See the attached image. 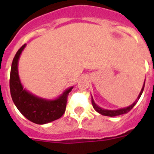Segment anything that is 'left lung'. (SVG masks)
Segmentation results:
<instances>
[{"instance_id":"obj_1","label":"left lung","mask_w":154,"mask_h":154,"mask_svg":"<svg viewBox=\"0 0 154 154\" xmlns=\"http://www.w3.org/2000/svg\"><path fill=\"white\" fill-rule=\"evenodd\" d=\"M144 85H145V82H143V85L142 89H141L140 92L139 94L138 97L136 99V101L131 104L130 106L127 107H124V108H120V109H113V110H111V109H103L101 108L100 106H99L95 101H94L93 98L92 96H91V99H92V106H93L94 109L96 110V112L100 113L101 115L103 116H110V117H112V116H119V115H123V114L125 113H127L128 112H130V110L133 108V106L137 104V103L138 102V100L140 99V98L141 95H142L143 92V89H144Z\"/></svg>"}]
</instances>
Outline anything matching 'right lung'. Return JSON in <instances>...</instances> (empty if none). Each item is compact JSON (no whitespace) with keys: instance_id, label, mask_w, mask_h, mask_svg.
<instances>
[{"instance_id":"add662e5","label":"right lung","mask_w":154,"mask_h":154,"mask_svg":"<svg viewBox=\"0 0 154 154\" xmlns=\"http://www.w3.org/2000/svg\"><path fill=\"white\" fill-rule=\"evenodd\" d=\"M26 44L17 51L11 65L10 90L12 100L21 114L36 124H46L58 119L65 112L67 98L73 86L65 89L55 99L39 97L24 89L18 73V61Z\"/></svg>"}]
</instances>
